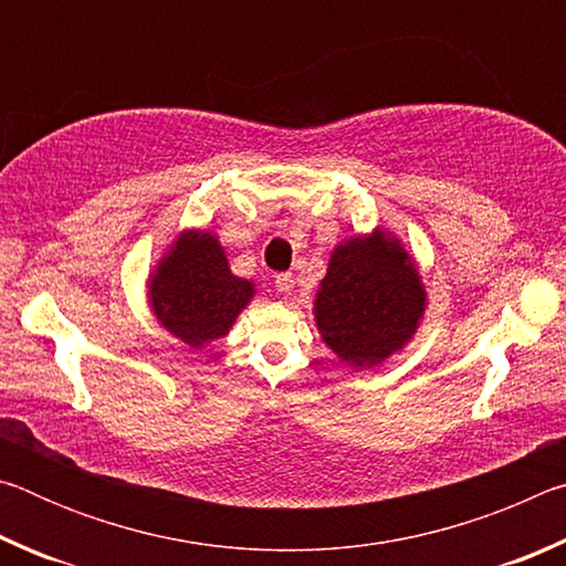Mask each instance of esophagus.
Here are the masks:
<instances>
[{"mask_svg": "<svg viewBox=\"0 0 566 566\" xmlns=\"http://www.w3.org/2000/svg\"><path fill=\"white\" fill-rule=\"evenodd\" d=\"M274 284H276V290H280L282 294H292V290H294V274L292 272L276 274L274 276Z\"/></svg>", "mask_w": 566, "mask_h": 566, "instance_id": "1", "label": "esophagus"}]
</instances>
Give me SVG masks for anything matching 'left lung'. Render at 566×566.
Wrapping results in <instances>:
<instances>
[{
    "label": "left lung",
    "mask_w": 566,
    "mask_h": 566,
    "mask_svg": "<svg viewBox=\"0 0 566 566\" xmlns=\"http://www.w3.org/2000/svg\"><path fill=\"white\" fill-rule=\"evenodd\" d=\"M424 310L427 290L415 256L377 227L334 247L312 312L339 361L369 369L407 347Z\"/></svg>",
    "instance_id": "obj_1"
}]
</instances>
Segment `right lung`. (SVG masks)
Masks as SVG:
<instances>
[{
	"mask_svg": "<svg viewBox=\"0 0 566 566\" xmlns=\"http://www.w3.org/2000/svg\"><path fill=\"white\" fill-rule=\"evenodd\" d=\"M254 294V282L229 270L224 247L209 229H185L147 280L151 314L191 349L227 337Z\"/></svg>",
	"mask_w": 566,
	"mask_h": 566,
	"instance_id": "1",
	"label": "right lung"
}]
</instances>
